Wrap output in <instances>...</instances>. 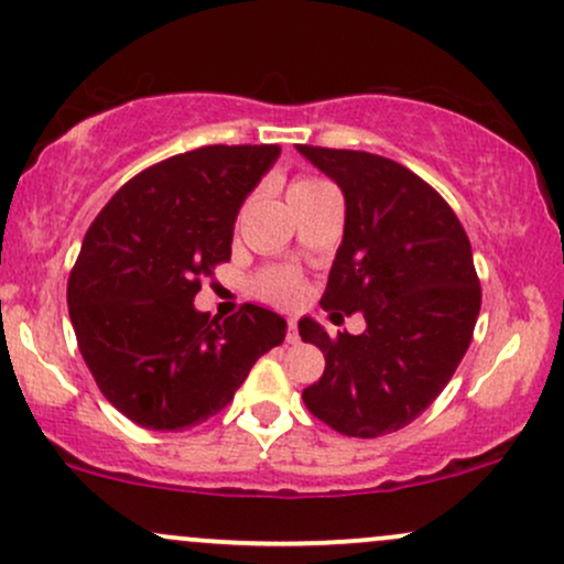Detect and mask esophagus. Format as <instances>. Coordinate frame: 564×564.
<instances>
[{"label":"esophagus","mask_w":564,"mask_h":564,"mask_svg":"<svg viewBox=\"0 0 564 564\" xmlns=\"http://www.w3.org/2000/svg\"><path fill=\"white\" fill-rule=\"evenodd\" d=\"M289 345H296L300 341V332H296V318H289V334H286Z\"/></svg>","instance_id":"1"}]
</instances>
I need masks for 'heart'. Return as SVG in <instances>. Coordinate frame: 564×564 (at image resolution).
<instances>
[{
	"label": "heart",
	"instance_id": "b5f03b06",
	"mask_svg": "<svg viewBox=\"0 0 564 564\" xmlns=\"http://www.w3.org/2000/svg\"><path fill=\"white\" fill-rule=\"evenodd\" d=\"M296 185H313V180H302V183H296ZM264 291H268L273 300L289 302L300 294V281H296L291 273H275L264 281Z\"/></svg>",
	"mask_w": 564,
	"mask_h": 564
}]
</instances>
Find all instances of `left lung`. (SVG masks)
I'll use <instances>...</instances> for the list:
<instances>
[{
	"label": "left lung",
	"mask_w": 564,
	"mask_h": 564,
	"mask_svg": "<svg viewBox=\"0 0 564 564\" xmlns=\"http://www.w3.org/2000/svg\"><path fill=\"white\" fill-rule=\"evenodd\" d=\"M296 151L345 196V236L321 307L366 318L364 334L339 339L318 321H300L302 341L326 358L302 400L341 435H390L432 405L467 352L480 315L469 238L451 206L398 161Z\"/></svg>",
	"instance_id": "obj_1"
}]
</instances>
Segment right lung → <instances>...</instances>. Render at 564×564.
<instances>
[{
  "label": "right lung",
  "instance_id": "obj_1",
  "mask_svg": "<svg viewBox=\"0 0 564 564\" xmlns=\"http://www.w3.org/2000/svg\"><path fill=\"white\" fill-rule=\"evenodd\" d=\"M281 145H206L140 172L84 236L68 278L82 358L116 411L153 432L206 422L286 336L260 304L219 321L200 278L230 260L238 212Z\"/></svg>",
  "mask_w": 564,
  "mask_h": 564
}]
</instances>
